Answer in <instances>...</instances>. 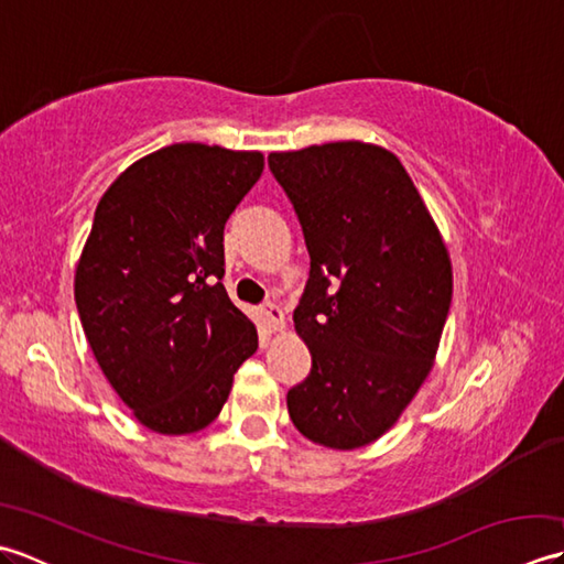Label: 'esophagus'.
Masks as SVG:
<instances>
[{
  "mask_svg": "<svg viewBox=\"0 0 564 564\" xmlns=\"http://www.w3.org/2000/svg\"><path fill=\"white\" fill-rule=\"evenodd\" d=\"M261 315H263V319H267L269 329H273V332L285 329V315L279 305H267L261 310Z\"/></svg>",
  "mask_w": 564,
  "mask_h": 564,
  "instance_id": "obj_1",
  "label": "esophagus"
}]
</instances>
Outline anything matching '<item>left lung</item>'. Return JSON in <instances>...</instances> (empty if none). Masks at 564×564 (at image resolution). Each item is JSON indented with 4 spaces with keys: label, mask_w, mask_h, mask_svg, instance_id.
Returning <instances> with one entry per match:
<instances>
[{
    "label": "left lung",
    "mask_w": 564,
    "mask_h": 564,
    "mask_svg": "<svg viewBox=\"0 0 564 564\" xmlns=\"http://www.w3.org/2000/svg\"><path fill=\"white\" fill-rule=\"evenodd\" d=\"M269 166L310 251L293 322L313 368L289 414L319 446L364 448L434 368L453 295L446 242L402 162L373 142L271 152Z\"/></svg>",
    "instance_id": "1"
}]
</instances>
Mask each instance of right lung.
<instances>
[{
  "instance_id": "right-lung-1",
  "label": "right lung",
  "mask_w": 564,
  "mask_h": 564,
  "mask_svg": "<svg viewBox=\"0 0 564 564\" xmlns=\"http://www.w3.org/2000/svg\"><path fill=\"white\" fill-rule=\"evenodd\" d=\"M263 154L176 142L101 196L75 271L87 341L142 426L196 434L220 414L257 327L220 283L223 232Z\"/></svg>"
}]
</instances>
